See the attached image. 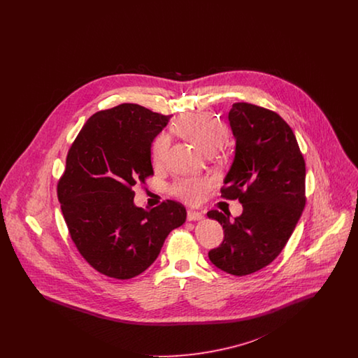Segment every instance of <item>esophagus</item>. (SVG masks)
I'll use <instances>...</instances> for the list:
<instances>
[{"label": "esophagus", "mask_w": 358, "mask_h": 358, "mask_svg": "<svg viewBox=\"0 0 358 358\" xmlns=\"http://www.w3.org/2000/svg\"><path fill=\"white\" fill-rule=\"evenodd\" d=\"M187 219L189 222H196V220L204 219V215L201 212H197V210H187Z\"/></svg>", "instance_id": "34e87169"}]
</instances>
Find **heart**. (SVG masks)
<instances>
[{"label": "heart", "instance_id": "b5f03b06", "mask_svg": "<svg viewBox=\"0 0 358 358\" xmlns=\"http://www.w3.org/2000/svg\"><path fill=\"white\" fill-rule=\"evenodd\" d=\"M174 130L206 154L219 150L228 138L227 126L222 120L204 113H193L181 117L176 122ZM171 139L168 134L161 133L155 136L152 145V161L155 166L166 164ZM210 189L212 181L206 177H182L171 184V193L178 200L194 205L201 203Z\"/></svg>", "mask_w": 358, "mask_h": 358}]
</instances>
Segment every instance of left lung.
Here are the masks:
<instances>
[{
	"label": "left lung",
	"instance_id": "left-lung-1",
	"mask_svg": "<svg viewBox=\"0 0 358 358\" xmlns=\"http://www.w3.org/2000/svg\"><path fill=\"white\" fill-rule=\"evenodd\" d=\"M229 123L236 154L222 197L238 200L243 213L229 220L217 209L208 217L220 222L224 240L208 252L222 271L243 276L278 257L306 204V165L296 138L280 115L251 103H234Z\"/></svg>",
	"mask_w": 358,
	"mask_h": 358
}]
</instances>
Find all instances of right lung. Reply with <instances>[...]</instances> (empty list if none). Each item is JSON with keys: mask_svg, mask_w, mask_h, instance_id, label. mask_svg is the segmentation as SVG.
Returning a JSON list of instances; mask_svg holds the SVG:
<instances>
[{"mask_svg": "<svg viewBox=\"0 0 358 358\" xmlns=\"http://www.w3.org/2000/svg\"><path fill=\"white\" fill-rule=\"evenodd\" d=\"M169 115L123 103L87 120L69 148L57 199L69 236L85 262L114 279H131L153 264L166 236L187 219L166 200L136 208V184L153 176L150 148Z\"/></svg>", "mask_w": 358, "mask_h": 358, "instance_id": "1", "label": "right lung"}]
</instances>
